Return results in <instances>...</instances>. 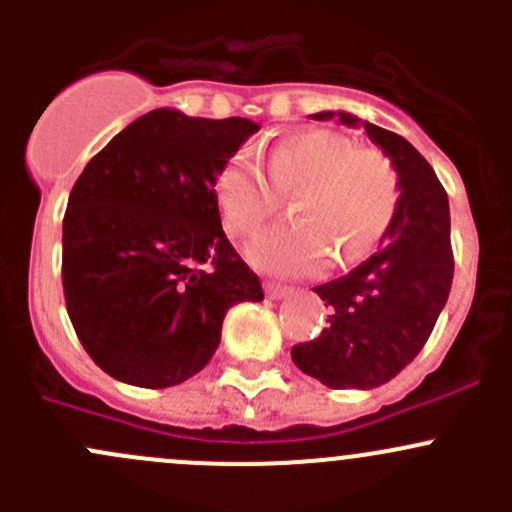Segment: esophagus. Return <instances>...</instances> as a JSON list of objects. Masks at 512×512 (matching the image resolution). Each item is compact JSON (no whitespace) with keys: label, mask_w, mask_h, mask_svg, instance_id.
Instances as JSON below:
<instances>
[{"label":"esophagus","mask_w":512,"mask_h":512,"mask_svg":"<svg viewBox=\"0 0 512 512\" xmlns=\"http://www.w3.org/2000/svg\"><path fill=\"white\" fill-rule=\"evenodd\" d=\"M265 292L270 299H282L287 297V294H292V289L285 285H277V282H265Z\"/></svg>","instance_id":"34e87169"}]
</instances>
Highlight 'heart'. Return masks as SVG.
Listing matches in <instances>:
<instances>
[{"mask_svg": "<svg viewBox=\"0 0 512 512\" xmlns=\"http://www.w3.org/2000/svg\"><path fill=\"white\" fill-rule=\"evenodd\" d=\"M267 174L247 151L235 153L215 178V200L232 235L250 237L292 195L294 223L265 232L247 255L277 275H307L329 260L339 265L369 255L396 218L401 180L379 148H356L327 128L289 133L267 153Z\"/></svg>", "mask_w": 512, "mask_h": 512, "instance_id": "heart-1", "label": "heart"}]
</instances>
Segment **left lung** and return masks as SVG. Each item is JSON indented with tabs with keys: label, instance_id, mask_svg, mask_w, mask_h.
<instances>
[{
	"label": "left lung",
	"instance_id": "1",
	"mask_svg": "<svg viewBox=\"0 0 512 512\" xmlns=\"http://www.w3.org/2000/svg\"><path fill=\"white\" fill-rule=\"evenodd\" d=\"M314 121L344 111L312 113ZM371 143L399 170L396 218L369 260L314 292L332 307L329 327L317 339L292 347V361L329 389H376L416 359L431 337L453 282L448 195L428 160L399 133L361 123Z\"/></svg>",
	"mask_w": 512,
	"mask_h": 512
}]
</instances>
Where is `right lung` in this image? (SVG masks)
<instances>
[{
    "mask_svg": "<svg viewBox=\"0 0 512 512\" xmlns=\"http://www.w3.org/2000/svg\"><path fill=\"white\" fill-rule=\"evenodd\" d=\"M260 131L247 118L156 108L86 163L61 237L66 312L96 366L143 389L198 374L232 304L260 302V277L220 223L215 178Z\"/></svg>",
    "mask_w": 512,
    "mask_h": 512,
    "instance_id": "1",
    "label": "right lung"
}]
</instances>
